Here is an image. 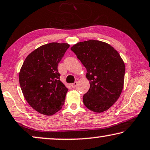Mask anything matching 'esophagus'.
Wrapping results in <instances>:
<instances>
[{
  "label": "esophagus",
  "mask_w": 150,
  "mask_h": 150,
  "mask_svg": "<svg viewBox=\"0 0 150 150\" xmlns=\"http://www.w3.org/2000/svg\"><path fill=\"white\" fill-rule=\"evenodd\" d=\"M77 84H78V82H75L72 83V84H71V86H72V88H75V87L77 86Z\"/></svg>",
  "instance_id": "1"
}]
</instances>
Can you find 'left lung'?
<instances>
[{"instance_id":"obj_1","label":"left lung","mask_w":150,"mask_h":150,"mask_svg":"<svg viewBox=\"0 0 150 150\" xmlns=\"http://www.w3.org/2000/svg\"><path fill=\"white\" fill-rule=\"evenodd\" d=\"M71 50L87 70L90 88L83 96L84 105L98 113L108 110L123 88L125 66L120 55L108 43L94 40L77 43Z\"/></svg>"}]
</instances>
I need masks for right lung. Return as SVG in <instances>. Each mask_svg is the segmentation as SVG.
Returning a JSON list of instances; mask_svg holds the SVG:
<instances>
[{
	"label": "right lung",
	"instance_id": "obj_1",
	"mask_svg": "<svg viewBox=\"0 0 150 150\" xmlns=\"http://www.w3.org/2000/svg\"><path fill=\"white\" fill-rule=\"evenodd\" d=\"M70 45L52 42L29 54L20 70L21 88L29 105L40 113L52 115L64 105L68 88L59 80L57 66Z\"/></svg>",
	"mask_w": 150,
	"mask_h": 150
}]
</instances>
